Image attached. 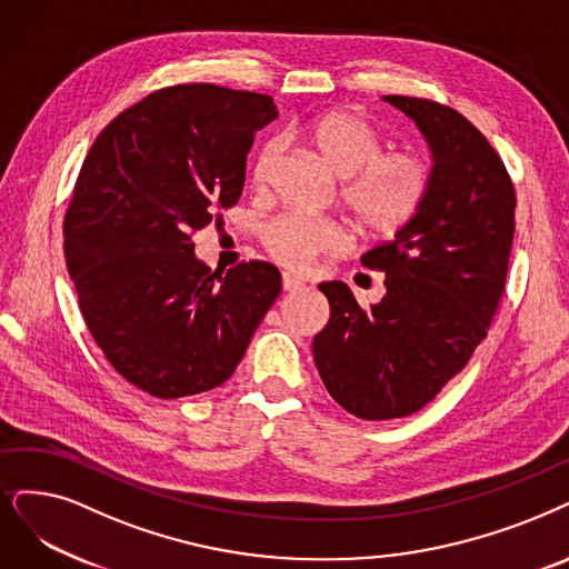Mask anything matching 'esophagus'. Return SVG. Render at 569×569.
I'll return each instance as SVG.
<instances>
[{
    "label": "esophagus",
    "instance_id": "1",
    "mask_svg": "<svg viewBox=\"0 0 569 569\" xmlns=\"http://www.w3.org/2000/svg\"><path fill=\"white\" fill-rule=\"evenodd\" d=\"M303 287H306V280L299 278V276H293V272H284V276H282V289L284 291H301Z\"/></svg>",
    "mask_w": 569,
    "mask_h": 569
}]
</instances>
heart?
I'll return each instance as SVG.
<instances>
[{
	"mask_svg": "<svg viewBox=\"0 0 569 569\" xmlns=\"http://www.w3.org/2000/svg\"><path fill=\"white\" fill-rule=\"evenodd\" d=\"M306 140L333 174L343 181L340 198L363 231L390 236L411 221L429 189V170L413 153H382L380 132L355 111H327L291 130ZM282 156L280 140H268L252 168L257 191H266ZM263 242L282 266L303 270L320 257L346 249L338 223L299 212L282 214L266 226Z\"/></svg>",
	"mask_w": 569,
	"mask_h": 569,
	"instance_id": "obj_1",
	"label": "heart"
}]
</instances>
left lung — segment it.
Here are the masks:
<instances>
[{
	"instance_id": "obj_1",
	"label": "left lung",
	"mask_w": 569,
	"mask_h": 569,
	"mask_svg": "<svg viewBox=\"0 0 569 569\" xmlns=\"http://www.w3.org/2000/svg\"><path fill=\"white\" fill-rule=\"evenodd\" d=\"M431 149L429 189L395 240L361 257L385 272V297L363 310L343 282H322L331 317L312 340L329 395L361 420L411 416L458 376L502 299L516 191L502 158L460 111L385 96Z\"/></svg>"
}]
</instances>
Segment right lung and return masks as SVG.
I'll return each mask as SVG.
<instances>
[{
	"mask_svg": "<svg viewBox=\"0 0 569 569\" xmlns=\"http://www.w3.org/2000/svg\"><path fill=\"white\" fill-rule=\"evenodd\" d=\"M272 98L161 88L90 147L64 214V261L90 336L134 388L179 399L231 378L282 289L266 261L212 272L191 236L233 208Z\"/></svg>",
	"mask_w": 569,
	"mask_h": 569,
	"instance_id": "right-lung-1",
	"label": "right lung"
}]
</instances>
